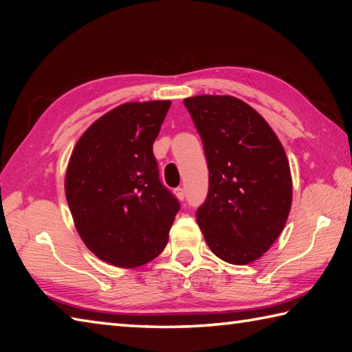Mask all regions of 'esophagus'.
Wrapping results in <instances>:
<instances>
[{"instance_id":"1","label":"esophagus","mask_w":352,"mask_h":352,"mask_svg":"<svg viewBox=\"0 0 352 352\" xmlns=\"http://www.w3.org/2000/svg\"><path fill=\"white\" fill-rule=\"evenodd\" d=\"M175 195H177L178 199H184V197H186L184 189H183V188H177V189H175Z\"/></svg>"}]
</instances>
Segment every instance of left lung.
Masks as SVG:
<instances>
[{"label": "left lung", "instance_id": "obj_1", "mask_svg": "<svg viewBox=\"0 0 352 352\" xmlns=\"http://www.w3.org/2000/svg\"><path fill=\"white\" fill-rule=\"evenodd\" d=\"M204 145L208 192L197 221L210 250L233 265L263 256L292 204L289 162L271 126L234 96L186 98Z\"/></svg>", "mask_w": 352, "mask_h": 352}]
</instances>
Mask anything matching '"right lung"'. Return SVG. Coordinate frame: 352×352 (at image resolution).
<instances>
[{
    "label": "right lung",
    "mask_w": 352,
    "mask_h": 352,
    "mask_svg": "<svg viewBox=\"0 0 352 352\" xmlns=\"http://www.w3.org/2000/svg\"><path fill=\"white\" fill-rule=\"evenodd\" d=\"M169 107L122 104L89 126L71 155L65 190L77 231L113 266L136 267L159 256L180 210L153 153Z\"/></svg>",
    "instance_id": "right-lung-1"
}]
</instances>
